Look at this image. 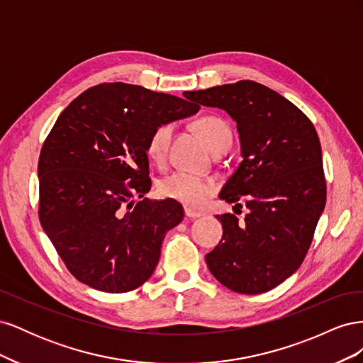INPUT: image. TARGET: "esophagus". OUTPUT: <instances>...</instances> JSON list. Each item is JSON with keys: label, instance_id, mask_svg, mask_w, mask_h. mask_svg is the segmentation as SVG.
Listing matches in <instances>:
<instances>
[{"label": "esophagus", "instance_id": "1", "mask_svg": "<svg viewBox=\"0 0 363 363\" xmlns=\"http://www.w3.org/2000/svg\"><path fill=\"white\" fill-rule=\"evenodd\" d=\"M184 215H186V218H191V219H196V218L203 216V213L194 212V211H191V208H184Z\"/></svg>", "mask_w": 363, "mask_h": 363}]
</instances>
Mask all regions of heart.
I'll return each instance as SVG.
<instances>
[{
    "mask_svg": "<svg viewBox=\"0 0 363 363\" xmlns=\"http://www.w3.org/2000/svg\"><path fill=\"white\" fill-rule=\"evenodd\" d=\"M194 127L213 152L228 150L232 145V131L223 118L213 115L201 116L195 121ZM171 136L172 124L168 123L160 124L151 131L147 142V152L152 162L163 163L167 159ZM215 191L216 183L212 179L183 171L172 172L159 182V194L162 196L188 207H200Z\"/></svg>",
    "mask_w": 363,
    "mask_h": 363,
    "instance_id": "obj_1",
    "label": "heart"
}]
</instances>
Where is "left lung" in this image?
I'll list each match as a JSON object with an SVG mask.
<instances>
[{
  "mask_svg": "<svg viewBox=\"0 0 363 363\" xmlns=\"http://www.w3.org/2000/svg\"><path fill=\"white\" fill-rule=\"evenodd\" d=\"M201 106L219 107L238 123L244 160L219 199L242 207L216 215L224 233L206 255L225 288L255 295L279 286L300 268L325 206L320 139L312 121L269 87L251 80L189 92Z\"/></svg>",
  "mask_w": 363,
  "mask_h": 363,
  "instance_id": "obj_1",
  "label": "left lung"
}]
</instances>
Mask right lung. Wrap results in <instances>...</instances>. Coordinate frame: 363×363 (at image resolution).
<instances>
[{
	"label": "right lung",
	"mask_w": 363,
	"mask_h": 363,
	"mask_svg": "<svg viewBox=\"0 0 363 363\" xmlns=\"http://www.w3.org/2000/svg\"><path fill=\"white\" fill-rule=\"evenodd\" d=\"M199 108L189 92L183 100L116 82L84 91L60 113L38 163L39 221L77 280L123 294L155 272L183 207L144 199L147 142L157 125Z\"/></svg>",
	"instance_id": "1"
}]
</instances>
